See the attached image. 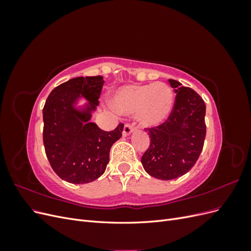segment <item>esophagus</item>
<instances>
[{"instance_id":"obj_1","label":"esophagus","mask_w":251,"mask_h":251,"mask_svg":"<svg viewBox=\"0 0 251 251\" xmlns=\"http://www.w3.org/2000/svg\"><path fill=\"white\" fill-rule=\"evenodd\" d=\"M134 132H135V128H134L132 126L126 125L125 127H124V131H123V136H124V137H126V136L131 135V134L134 133Z\"/></svg>"}]
</instances>
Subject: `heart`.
Returning <instances> with one entry per match:
<instances>
[{"label":"heart","instance_id":"obj_1","mask_svg":"<svg viewBox=\"0 0 251 251\" xmlns=\"http://www.w3.org/2000/svg\"><path fill=\"white\" fill-rule=\"evenodd\" d=\"M175 97L164 82L126 85L118 88L112 98L113 108L123 115H135L143 127H156L169 119Z\"/></svg>","mask_w":251,"mask_h":251}]
</instances>
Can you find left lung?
<instances>
[{
  "label": "left lung",
  "mask_w": 251,
  "mask_h": 251,
  "mask_svg": "<svg viewBox=\"0 0 251 251\" xmlns=\"http://www.w3.org/2000/svg\"><path fill=\"white\" fill-rule=\"evenodd\" d=\"M176 93L169 119L157 127L146 128L151 144L141 158L143 169L151 177L173 180L191 170L201 154L206 126L204 100L191 88L169 79Z\"/></svg>",
  "instance_id": "1"
}]
</instances>
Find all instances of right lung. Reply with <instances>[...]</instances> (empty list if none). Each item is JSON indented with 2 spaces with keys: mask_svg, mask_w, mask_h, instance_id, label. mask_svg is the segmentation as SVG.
<instances>
[{
  "mask_svg": "<svg viewBox=\"0 0 251 251\" xmlns=\"http://www.w3.org/2000/svg\"><path fill=\"white\" fill-rule=\"evenodd\" d=\"M103 77H75L52 90L43 109V140L51 168L69 183L85 184L100 178L109 163L110 150L124 125L104 132L91 123ZM83 98L87 101L79 102Z\"/></svg>",
  "mask_w": 251,
  "mask_h": 251,
  "instance_id": "add662e5",
  "label": "right lung"
}]
</instances>
